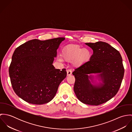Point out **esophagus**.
I'll list each match as a JSON object with an SVG mask.
<instances>
[{"label":"esophagus","instance_id":"1","mask_svg":"<svg viewBox=\"0 0 132 132\" xmlns=\"http://www.w3.org/2000/svg\"><path fill=\"white\" fill-rule=\"evenodd\" d=\"M67 76H70L71 75H72V71L71 69H69L67 71Z\"/></svg>","mask_w":132,"mask_h":132}]
</instances>
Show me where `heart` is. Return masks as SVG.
<instances>
[{
  "instance_id": "1",
  "label": "heart",
  "mask_w": 132,
  "mask_h": 132,
  "mask_svg": "<svg viewBox=\"0 0 132 132\" xmlns=\"http://www.w3.org/2000/svg\"><path fill=\"white\" fill-rule=\"evenodd\" d=\"M91 57V53L88 49H83L77 46H73L68 47L65 51L63 59L70 62L74 61L76 67H80L84 63L88 61ZM60 61H62V58H59Z\"/></svg>"
}]
</instances>
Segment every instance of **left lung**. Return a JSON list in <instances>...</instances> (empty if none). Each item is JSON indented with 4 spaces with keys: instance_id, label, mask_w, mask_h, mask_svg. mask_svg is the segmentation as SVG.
<instances>
[{
    "instance_id": "8db88e82",
    "label": "left lung",
    "mask_w": 132,
    "mask_h": 132,
    "mask_svg": "<svg viewBox=\"0 0 132 132\" xmlns=\"http://www.w3.org/2000/svg\"><path fill=\"white\" fill-rule=\"evenodd\" d=\"M85 44L93 49V54L89 61L73 72L75 78L74 90L82 103L97 106L117 93L125 72L122 59L119 51L107 43L100 41ZM92 73H97L102 82L95 85Z\"/></svg>"
}]
</instances>
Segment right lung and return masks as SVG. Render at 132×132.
<instances>
[{"mask_svg":"<svg viewBox=\"0 0 132 132\" xmlns=\"http://www.w3.org/2000/svg\"><path fill=\"white\" fill-rule=\"evenodd\" d=\"M64 39H34L16 49L9 75L13 88L21 98L30 104L42 105L54 98L67 74L65 69H56L52 64L57 49Z\"/></svg>","mask_w":132,"mask_h":132,"instance_id":"obj_1","label":"right lung"}]
</instances>
